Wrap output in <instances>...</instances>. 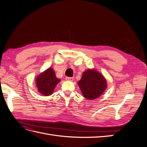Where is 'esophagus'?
Instances as JSON below:
<instances>
[{
    "mask_svg": "<svg viewBox=\"0 0 147 147\" xmlns=\"http://www.w3.org/2000/svg\"><path fill=\"white\" fill-rule=\"evenodd\" d=\"M74 79V77H66L65 78L66 80H68V81H73Z\"/></svg>",
    "mask_w": 147,
    "mask_h": 147,
    "instance_id": "34e87169",
    "label": "esophagus"
}]
</instances>
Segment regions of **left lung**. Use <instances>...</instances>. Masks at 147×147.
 <instances>
[{"label": "left lung", "instance_id": "8db88e82", "mask_svg": "<svg viewBox=\"0 0 147 147\" xmlns=\"http://www.w3.org/2000/svg\"><path fill=\"white\" fill-rule=\"evenodd\" d=\"M84 98L94 100L102 94L107 87L106 79L96 69H89L83 73L81 79L78 82Z\"/></svg>", "mask_w": 147, "mask_h": 147}]
</instances>
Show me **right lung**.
Listing matches in <instances>:
<instances>
[{
	"mask_svg": "<svg viewBox=\"0 0 147 147\" xmlns=\"http://www.w3.org/2000/svg\"><path fill=\"white\" fill-rule=\"evenodd\" d=\"M60 82L61 80L56 77L53 69L49 67L36 77L35 84L40 94L48 96L53 94L55 87Z\"/></svg>",
	"mask_w": 147,
	"mask_h": 147,
	"instance_id": "right-lung-1",
	"label": "right lung"
}]
</instances>
